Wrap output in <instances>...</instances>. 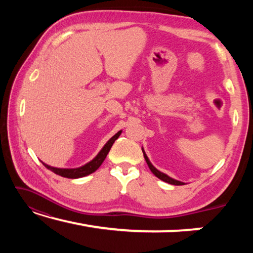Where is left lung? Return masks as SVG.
<instances>
[{
  "label": "left lung",
  "instance_id": "left-lung-1",
  "mask_svg": "<svg viewBox=\"0 0 253 253\" xmlns=\"http://www.w3.org/2000/svg\"><path fill=\"white\" fill-rule=\"evenodd\" d=\"M143 154H144V157H145V161H146V163H147V165H148V168H149V169L152 170L153 172V174L155 175L156 177H158L160 179H162V181H164V182H166V183H169V184H173V185H184V183L183 182H179V181H176V179H174V178H172V177H169V176H168V175L166 174H164V173H162V172H160V170L158 169H156L155 168H154V166L152 165V163L149 162V160H148V157H147V155L146 154H145V152L143 151Z\"/></svg>",
  "mask_w": 253,
  "mask_h": 253
}]
</instances>
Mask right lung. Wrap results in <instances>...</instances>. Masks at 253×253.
I'll use <instances>...</instances> for the list:
<instances>
[{"label": "right lung", "instance_id": "add662e5", "mask_svg": "<svg viewBox=\"0 0 253 253\" xmlns=\"http://www.w3.org/2000/svg\"><path fill=\"white\" fill-rule=\"evenodd\" d=\"M121 134H122V130L118 131L116 135H114L113 137H111L108 142L106 143L105 146L102 147L101 151L98 153V155L93 158L91 162L87 163V164L81 166V168H78V169H57V168H52V166L46 165V164H44V163H43V165L46 169H50L51 172H53L57 175H60V176H62V177L79 178V177L87 176V175L93 173L95 170L99 169V166L102 164V162L105 161L107 154L109 153L111 146H113V144L115 143V140L118 138Z\"/></svg>", "mask_w": 253, "mask_h": 253}]
</instances>
